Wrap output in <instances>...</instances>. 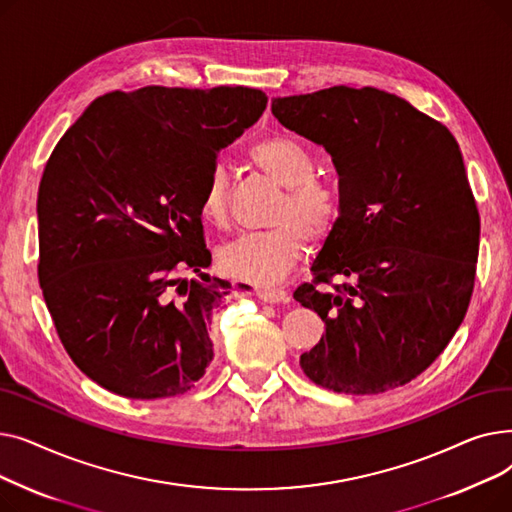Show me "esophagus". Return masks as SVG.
<instances>
[{
	"label": "esophagus",
	"mask_w": 512,
	"mask_h": 512,
	"mask_svg": "<svg viewBox=\"0 0 512 512\" xmlns=\"http://www.w3.org/2000/svg\"><path fill=\"white\" fill-rule=\"evenodd\" d=\"M257 297L263 303H284L288 299V294H286V290L276 288V286H263L257 290Z\"/></svg>",
	"instance_id": "obj_1"
}]
</instances>
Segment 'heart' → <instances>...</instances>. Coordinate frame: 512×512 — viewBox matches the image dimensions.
Returning <instances> with one entry per match:
<instances>
[{
  "label": "heart",
  "mask_w": 512,
  "mask_h": 512,
  "mask_svg": "<svg viewBox=\"0 0 512 512\" xmlns=\"http://www.w3.org/2000/svg\"><path fill=\"white\" fill-rule=\"evenodd\" d=\"M253 164L276 184L284 186L270 222L272 228L245 232L218 249L222 270L255 284L282 282L301 257L305 242L326 238L342 211L338 184L317 178L315 157L288 137L263 139L251 149ZM201 215L213 226L228 222V178L222 166H213L201 195Z\"/></svg>",
  "instance_id": "b5f03b06"
}]
</instances>
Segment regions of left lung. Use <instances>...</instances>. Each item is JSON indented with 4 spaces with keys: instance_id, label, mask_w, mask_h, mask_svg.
<instances>
[{
    "instance_id": "obj_1",
    "label": "left lung",
    "mask_w": 512,
    "mask_h": 512,
    "mask_svg": "<svg viewBox=\"0 0 512 512\" xmlns=\"http://www.w3.org/2000/svg\"><path fill=\"white\" fill-rule=\"evenodd\" d=\"M272 114L332 155L342 193L315 278L294 290L326 324L301 367L342 394L405 386L448 346L473 294L479 213L459 143L373 87L276 97Z\"/></svg>"
}]
</instances>
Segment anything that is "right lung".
Returning <instances> with one entry per match:
<instances>
[{
  "label": "right lung",
  "mask_w": 512,
  "mask_h": 512,
  "mask_svg": "<svg viewBox=\"0 0 512 512\" xmlns=\"http://www.w3.org/2000/svg\"><path fill=\"white\" fill-rule=\"evenodd\" d=\"M265 105L249 87L114 91L53 149L37 199L39 284L66 353L101 388L153 400L203 378L211 319L232 292L205 274L203 186Z\"/></svg>",
  "instance_id": "right-lung-1"
}]
</instances>
